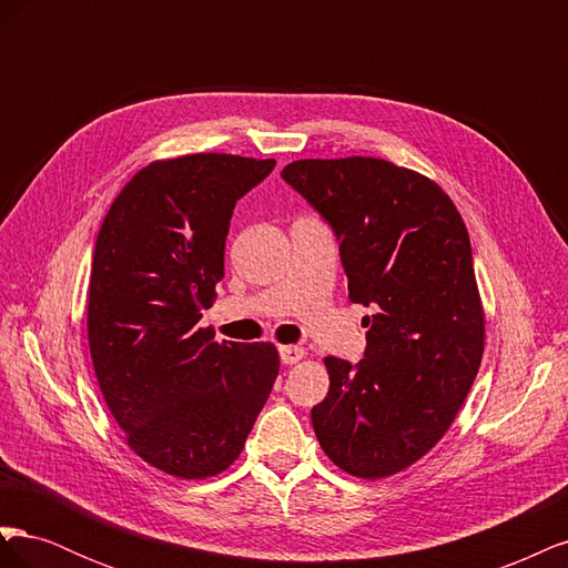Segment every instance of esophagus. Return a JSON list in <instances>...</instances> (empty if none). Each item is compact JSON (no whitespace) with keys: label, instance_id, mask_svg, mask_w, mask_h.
Here are the masks:
<instances>
[{"label":"esophagus","instance_id":"34e87169","mask_svg":"<svg viewBox=\"0 0 568 568\" xmlns=\"http://www.w3.org/2000/svg\"><path fill=\"white\" fill-rule=\"evenodd\" d=\"M280 357H282L284 365H296V363H301V359L305 357V348H301V346H282L280 348Z\"/></svg>","mask_w":568,"mask_h":568}]
</instances>
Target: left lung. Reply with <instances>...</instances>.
I'll return each instance as SVG.
<instances>
[{
  "label": "left lung",
  "instance_id": "obj_1",
  "mask_svg": "<svg viewBox=\"0 0 568 568\" xmlns=\"http://www.w3.org/2000/svg\"><path fill=\"white\" fill-rule=\"evenodd\" d=\"M282 178L332 227L348 298L374 315L357 365L324 357L315 436L357 478L407 469L448 432L484 355L469 232L443 189L382 159H307Z\"/></svg>",
  "mask_w": 568,
  "mask_h": 568
}]
</instances>
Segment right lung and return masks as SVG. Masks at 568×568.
I'll return each instance as SVG.
<instances>
[{
  "label": "right lung",
  "instance_id": "add662e5",
  "mask_svg": "<svg viewBox=\"0 0 568 568\" xmlns=\"http://www.w3.org/2000/svg\"><path fill=\"white\" fill-rule=\"evenodd\" d=\"M274 161L194 153L142 168L99 230L88 336L97 382L128 445L180 478L225 471L280 374L272 343L201 329L236 201Z\"/></svg>",
  "mask_w": 568,
  "mask_h": 568
}]
</instances>
